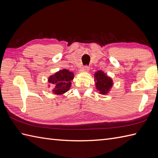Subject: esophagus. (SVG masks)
I'll use <instances>...</instances> for the list:
<instances>
[{
    "instance_id": "obj_1",
    "label": "esophagus",
    "mask_w": 158,
    "mask_h": 158,
    "mask_svg": "<svg viewBox=\"0 0 158 158\" xmlns=\"http://www.w3.org/2000/svg\"><path fill=\"white\" fill-rule=\"evenodd\" d=\"M89 70V66H85L84 67H83V68H82L81 71L82 72H88Z\"/></svg>"
}]
</instances>
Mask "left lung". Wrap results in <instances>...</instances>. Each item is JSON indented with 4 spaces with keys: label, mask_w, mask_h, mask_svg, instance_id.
Returning a JSON list of instances; mask_svg holds the SVG:
<instances>
[{
    "label": "left lung",
    "mask_w": 158,
    "mask_h": 158,
    "mask_svg": "<svg viewBox=\"0 0 158 158\" xmlns=\"http://www.w3.org/2000/svg\"><path fill=\"white\" fill-rule=\"evenodd\" d=\"M95 81L96 89L98 90L100 94H106L109 92L110 89L113 86V80L109 77L106 76L105 73L98 70L97 71L95 75Z\"/></svg>",
    "instance_id": "left-lung-1"
}]
</instances>
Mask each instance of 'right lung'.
I'll return each mask as SVG.
<instances>
[{"label":"right lung","instance_id":"1","mask_svg":"<svg viewBox=\"0 0 158 158\" xmlns=\"http://www.w3.org/2000/svg\"><path fill=\"white\" fill-rule=\"evenodd\" d=\"M73 78L74 74L72 72L63 69L50 76L48 82L53 84V93L56 94H63L69 90Z\"/></svg>","mask_w":158,"mask_h":158}]
</instances>
